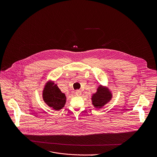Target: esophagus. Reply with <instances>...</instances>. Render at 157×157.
I'll list each match as a JSON object with an SVG mask.
<instances>
[{
  "label": "esophagus",
  "mask_w": 157,
  "mask_h": 157,
  "mask_svg": "<svg viewBox=\"0 0 157 157\" xmlns=\"http://www.w3.org/2000/svg\"><path fill=\"white\" fill-rule=\"evenodd\" d=\"M75 94H76L77 96H78V97L80 96L81 94H82L81 90H77L75 91Z\"/></svg>",
  "instance_id": "34e87169"
}]
</instances>
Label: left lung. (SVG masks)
<instances>
[{"label":"left lung","mask_w":157,"mask_h":157,"mask_svg":"<svg viewBox=\"0 0 157 157\" xmlns=\"http://www.w3.org/2000/svg\"><path fill=\"white\" fill-rule=\"evenodd\" d=\"M111 98V94L108 90L99 87L97 92L92 97V104L97 108H100L104 106Z\"/></svg>","instance_id":"8db88e82"}]
</instances>
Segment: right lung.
Instances as JSON below:
<instances>
[{
	"instance_id": "1",
	"label": "right lung",
	"mask_w": 157,
	"mask_h": 157,
	"mask_svg": "<svg viewBox=\"0 0 157 157\" xmlns=\"http://www.w3.org/2000/svg\"><path fill=\"white\" fill-rule=\"evenodd\" d=\"M43 98L45 103L56 110H60L65 105L66 96L61 92L57 85L48 84L45 86L43 92Z\"/></svg>"
}]
</instances>
